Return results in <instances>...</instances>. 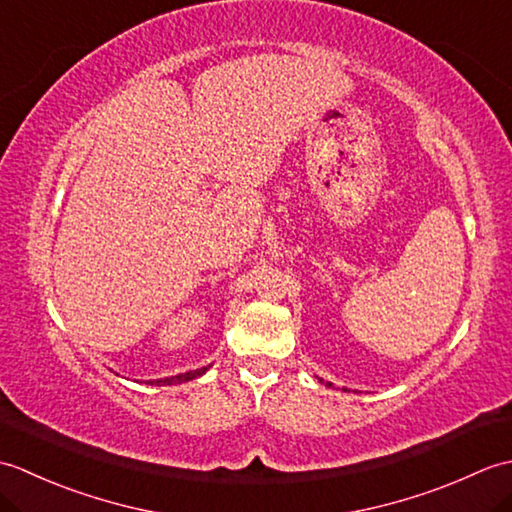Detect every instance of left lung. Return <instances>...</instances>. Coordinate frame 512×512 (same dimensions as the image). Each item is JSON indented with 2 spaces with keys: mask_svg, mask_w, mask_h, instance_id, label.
I'll return each instance as SVG.
<instances>
[{
  "mask_svg": "<svg viewBox=\"0 0 512 512\" xmlns=\"http://www.w3.org/2000/svg\"><path fill=\"white\" fill-rule=\"evenodd\" d=\"M325 385H328V387H332V385H330V383H325ZM345 391H347V389H345Z\"/></svg>",
  "mask_w": 512,
  "mask_h": 512,
  "instance_id": "obj_1",
  "label": "left lung"
}]
</instances>
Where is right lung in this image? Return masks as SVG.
<instances>
[{"instance_id":"1","label":"right lung","mask_w":512,"mask_h":512,"mask_svg":"<svg viewBox=\"0 0 512 512\" xmlns=\"http://www.w3.org/2000/svg\"><path fill=\"white\" fill-rule=\"evenodd\" d=\"M206 372V367L202 369H195V372H187V374H178V376H171V378H160V380H149L151 385H178V383H187V380L198 378Z\"/></svg>"}]
</instances>
